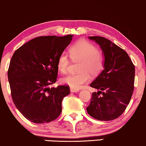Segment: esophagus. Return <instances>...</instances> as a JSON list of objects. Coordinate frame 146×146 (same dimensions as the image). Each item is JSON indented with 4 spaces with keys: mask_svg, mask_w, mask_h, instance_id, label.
Returning <instances> with one entry per match:
<instances>
[{
    "mask_svg": "<svg viewBox=\"0 0 146 146\" xmlns=\"http://www.w3.org/2000/svg\"><path fill=\"white\" fill-rule=\"evenodd\" d=\"M70 91L71 93H77V92H79V90L78 89H73V88H71Z\"/></svg>",
    "mask_w": 146,
    "mask_h": 146,
    "instance_id": "1",
    "label": "esophagus"
}]
</instances>
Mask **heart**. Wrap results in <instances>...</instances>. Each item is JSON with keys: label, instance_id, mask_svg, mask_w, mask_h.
<instances>
[{"label": "heart", "instance_id": "heart-1", "mask_svg": "<svg viewBox=\"0 0 146 146\" xmlns=\"http://www.w3.org/2000/svg\"><path fill=\"white\" fill-rule=\"evenodd\" d=\"M69 55L73 61H79L78 71L63 78L62 83L69 85L75 89H81L90 79V75L97 76L102 72L104 66L105 59L101 52L98 51L93 44L85 40H81L69 48ZM70 61L65 53L59 55L57 61L58 70L61 73H66Z\"/></svg>", "mask_w": 146, "mask_h": 146}]
</instances>
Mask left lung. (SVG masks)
<instances>
[{
    "label": "left lung",
    "mask_w": 146,
    "mask_h": 146,
    "mask_svg": "<svg viewBox=\"0 0 146 146\" xmlns=\"http://www.w3.org/2000/svg\"><path fill=\"white\" fill-rule=\"evenodd\" d=\"M104 53V69L91 83L93 93L88 114L101 121L114 120L126 110L134 89L135 67L125 51L101 36H91Z\"/></svg>",
    "instance_id": "8db88e82"
}]
</instances>
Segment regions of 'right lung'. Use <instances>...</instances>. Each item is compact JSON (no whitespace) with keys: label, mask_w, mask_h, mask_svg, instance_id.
I'll return each mask as SVG.
<instances>
[{"label":"right lung","mask_w":146,"mask_h":146,"mask_svg":"<svg viewBox=\"0 0 146 146\" xmlns=\"http://www.w3.org/2000/svg\"><path fill=\"white\" fill-rule=\"evenodd\" d=\"M72 37H36L12 55L8 70L12 100L20 113L32 122H52L61 114L63 98L70 93L69 86H50L57 81V58Z\"/></svg>","instance_id":"add662e5"}]
</instances>
